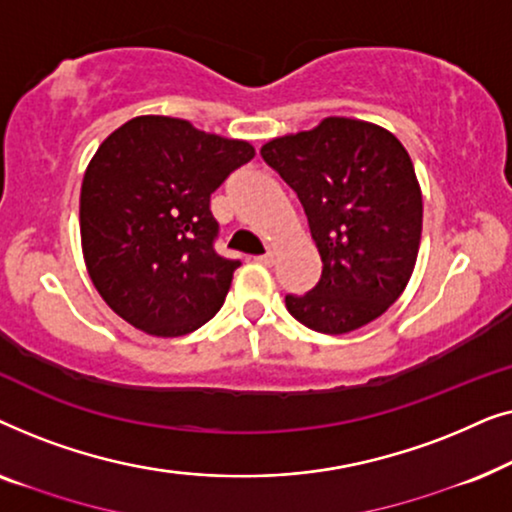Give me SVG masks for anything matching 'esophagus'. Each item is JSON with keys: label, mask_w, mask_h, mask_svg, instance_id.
<instances>
[{"label": "esophagus", "mask_w": 512, "mask_h": 512, "mask_svg": "<svg viewBox=\"0 0 512 512\" xmlns=\"http://www.w3.org/2000/svg\"><path fill=\"white\" fill-rule=\"evenodd\" d=\"M256 261L263 263V265H272V263H275V254H272V251H265V254L256 256Z\"/></svg>", "instance_id": "34e87169"}]
</instances>
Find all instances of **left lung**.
Returning <instances> with one entry per match:
<instances>
[{
  "instance_id": "left-lung-1",
  "label": "left lung",
  "mask_w": 512,
  "mask_h": 512,
  "mask_svg": "<svg viewBox=\"0 0 512 512\" xmlns=\"http://www.w3.org/2000/svg\"><path fill=\"white\" fill-rule=\"evenodd\" d=\"M265 165L298 195L321 256V277L286 310L317 333L370 324L401 296L422 240V193L403 144L354 118L272 139Z\"/></svg>"
}]
</instances>
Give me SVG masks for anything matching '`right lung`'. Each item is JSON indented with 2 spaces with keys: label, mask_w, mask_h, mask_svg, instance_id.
I'll list each match as a JSON object with an SVG mask.
<instances>
[{
  "label": "right lung",
  "mask_w": 512,
  "mask_h": 512,
  "mask_svg": "<svg viewBox=\"0 0 512 512\" xmlns=\"http://www.w3.org/2000/svg\"><path fill=\"white\" fill-rule=\"evenodd\" d=\"M254 158L240 139L139 116L104 139L81 186L88 275L118 317L179 338L221 310L240 268L216 254L212 193Z\"/></svg>",
  "instance_id": "add662e5"
}]
</instances>
